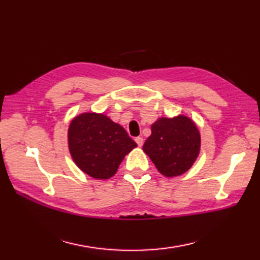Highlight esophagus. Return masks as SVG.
<instances>
[{
    "mask_svg": "<svg viewBox=\"0 0 260 260\" xmlns=\"http://www.w3.org/2000/svg\"><path fill=\"white\" fill-rule=\"evenodd\" d=\"M135 142L137 143V145L142 146L143 144H144V139H143V137H141V136H139V137H136V139H135Z\"/></svg>",
    "mask_w": 260,
    "mask_h": 260,
    "instance_id": "34e87169",
    "label": "esophagus"
}]
</instances>
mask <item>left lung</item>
I'll return each mask as SVG.
<instances>
[{
	"instance_id": "obj_1",
	"label": "left lung",
	"mask_w": 260,
	"mask_h": 260,
	"mask_svg": "<svg viewBox=\"0 0 260 260\" xmlns=\"http://www.w3.org/2000/svg\"><path fill=\"white\" fill-rule=\"evenodd\" d=\"M143 145L157 171L167 178L187 172L200 154L201 136L194 121L185 115L159 117Z\"/></svg>"
}]
</instances>
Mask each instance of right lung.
I'll return each instance as SVG.
<instances>
[{
	"label": "right lung",
	"mask_w": 260,
	"mask_h": 260,
	"mask_svg": "<svg viewBox=\"0 0 260 260\" xmlns=\"http://www.w3.org/2000/svg\"><path fill=\"white\" fill-rule=\"evenodd\" d=\"M136 146L124 127L103 113H81L70 121V155L82 172L96 180L114 176L124 157Z\"/></svg>",
	"instance_id": "obj_1"
}]
</instances>
